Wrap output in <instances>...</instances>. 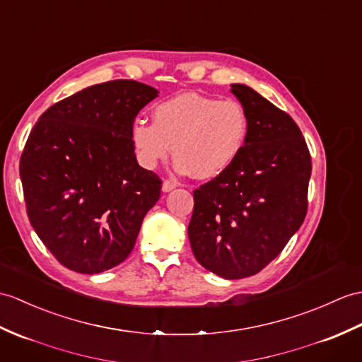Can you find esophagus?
<instances>
[{"label": "esophagus", "mask_w": 362, "mask_h": 362, "mask_svg": "<svg viewBox=\"0 0 362 362\" xmlns=\"http://www.w3.org/2000/svg\"><path fill=\"white\" fill-rule=\"evenodd\" d=\"M175 187H177V183H175V182H173V180H165V182L162 183V191H163V192H170V191H173Z\"/></svg>", "instance_id": "obj_1"}]
</instances>
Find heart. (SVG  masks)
<instances>
[{"mask_svg": "<svg viewBox=\"0 0 362 362\" xmlns=\"http://www.w3.org/2000/svg\"><path fill=\"white\" fill-rule=\"evenodd\" d=\"M248 136V119L240 103L200 94H180L157 105L153 124L134 123L132 146L139 162L154 168L177 157L175 171L199 180L219 177L238 160Z\"/></svg>", "mask_w": 362, "mask_h": 362, "instance_id": "obj_1", "label": "heart"}]
</instances>
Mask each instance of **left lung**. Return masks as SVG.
I'll use <instances>...</instances> for the list:
<instances>
[{
	"mask_svg": "<svg viewBox=\"0 0 362 362\" xmlns=\"http://www.w3.org/2000/svg\"><path fill=\"white\" fill-rule=\"evenodd\" d=\"M248 119L238 160L194 191L188 238L197 262L223 279L259 273L305 219L312 158L295 120L253 88L231 85Z\"/></svg>",
	"mask_w": 362,
	"mask_h": 362,
	"instance_id": "1",
	"label": "left lung"
}]
</instances>
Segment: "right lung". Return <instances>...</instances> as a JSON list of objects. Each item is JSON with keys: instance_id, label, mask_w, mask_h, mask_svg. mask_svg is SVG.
Wrapping results in <instances>:
<instances>
[{"instance_id": "right-lung-1", "label": "right lung", "mask_w": 362, "mask_h": 362, "mask_svg": "<svg viewBox=\"0 0 362 362\" xmlns=\"http://www.w3.org/2000/svg\"><path fill=\"white\" fill-rule=\"evenodd\" d=\"M158 90L134 80L89 86L50 106L20 160L29 221L60 264L97 274L129 256L162 182L141 168L131 131Z\"/></svg>"}]
</instances>
